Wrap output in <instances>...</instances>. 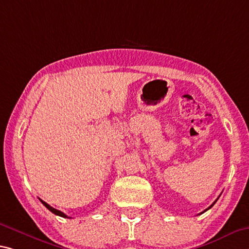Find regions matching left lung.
Here are the masks:
<instances>
[{"mask_svg":"<svg viewBox=\"0 0 249 249\" xmlns=\"http://www.w3.org/2000/svg\"><path fill=\"white\" fill-rule=\"evenodd\" d=\"M216 202H217V199H216V200H215V202H214V203H213V204H212V205H211V206H210V207H208V208H207V210H205V211H204V212H206V211H208V210H210V208H212V207H213V206H214V204H215V203H216ZM204 212H202V213H200V214H203V213H204Z\"/></svg>","mask_w":249,"mask_h":249,"instance_id":"left-lung-1","label":"left lung"}]
</instances>
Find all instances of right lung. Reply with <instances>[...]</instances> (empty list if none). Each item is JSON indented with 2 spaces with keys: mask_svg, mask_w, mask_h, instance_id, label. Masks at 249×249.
<instances>
[{
  "mask_svg": "<svg viewBox=\"0 0 249 249\" xmlns=\"http://www.w3.org/2000/svg\"><path fill=\"white\" fill-rule=\"evenodd\" d=\"M39 200H41V203H42L43 205H44V206H45V207L47 208V210H49L50 212H52L53 214L57 215V216H61V217H64V218H71V217H69L68 215H65L64 213H63V212H61V211H57V210H55V208H53L52 206H50V205L47 204V203H45L44 200H42V199H39Z\"/></svg>",
  "mask_w": 249,
  "mask_h": 249,
  "instance_id": "right-lung-1",
  "label": "right lung"
}]
</instances>
